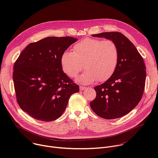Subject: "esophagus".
Instances as JSON below:
<instances>
[{"label":"esophagus","instance_id":"1","mask_svg":"<svg viewBox=\"0 0 158 158\" xmlns=\"http://www.w3.org/2000/svg\"><path fill=\"white\" fill-rule=\"evenodd\" d=\"M85 89H87V87H84V86H81V85H80V86H79V89H80V91H83V90H85Z\"/></svg>","mask_w":158,"mask_h":158}]
</instances>
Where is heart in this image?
<instances>
[{
  "label": "heart",
  "instance_id": "heart-1",
  "mask_svg": "<svg viewBox=\"0 0 158 158\" xmlns=\"http://www.w3.org/2000/svg\"><path fill=\"white\" fill-rule=\"evenodd\" d=\"M118 60L119 50L113 40L85 38L74 45L72 52H63L60 64L63 71L72 78L83 70L84 65L86 70L78 81L89 84L97 80L104 82L110 78Z\"/></svg>",
  "mask_w": 158,
  "mask_h": 158
}]
</instances>
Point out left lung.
Instances as JSON below:
<instances>
[{"mask_svg": "<svg viewBox=\"0 0 158 158\" xmlns=\"http://www.w3.org/2000/svg\"><path fill=\"white\" fill-rule=\"evenodd\" d=\"M93 37L113 40L119 50L116 69L107 81L94 87L96 97L91 109L102 118L113 119L128 114L141 101L146 82V66L134 44L119 32H102Z\"/></svg>", "mask_w": 158, "mask_h": 158, "instance_id": "8db88e82", "label": "left lung"}]
</instances>
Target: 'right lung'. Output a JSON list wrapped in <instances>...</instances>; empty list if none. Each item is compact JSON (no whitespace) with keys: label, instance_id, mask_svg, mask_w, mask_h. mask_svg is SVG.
<instances>
[{"label":"right lung","instance_id":"1","mask_svg":"<svg viewBox=\"0 0 158 158\" xmlns=\"http://www.w3.org/2000/svg\"><path fill=\"white\" fill-rule=\"evenodd\" d=\"M77 40L72 37H49L32 42L15 62L13 81L17 102L32 118L52 121L64 112L79 85L63 72V52Z\"/></svg>","mask_w":158,"mask_h":158}]
</instances>
